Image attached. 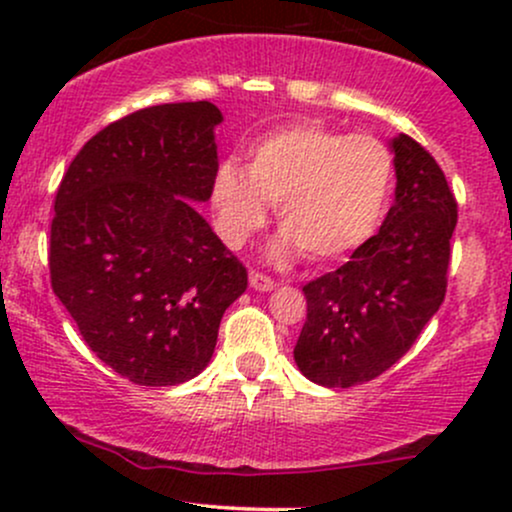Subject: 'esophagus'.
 <instances>
[{"instance_id":"esophagus-1","label":"esophagus","mask_w":512,"mask_h":512,"mask_svg":"<svg viewBox=\"0 0 512 512\" xmlns=\"http://www.w3.org/2000/svg\"><path fill=\"white\" fill-rule=\"evenodd\" d=\"M250 286L255 291H272L276 289V281L262 272H250Z\"/></svg>"}]
</instances>
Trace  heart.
<instances>
[{
	"mask_svg": "<svg viewBox=\"0 0 512 512\" xmlns=\"http://www.w3.org/2000/svg\"><path fill=\"white\" fill-rule=\"evenodd\" d=\"M245 170L223 161L211 180L216 231L243 248L276 207L279 260L303 252L310 262H342L383 226L395 190L392 151L370 134H344L303 120L272 129L248 149Z\"/></svg>",
	"mask_w": 512,
	"mask_h": 512,
	"instance_id": "heart-1",
	"label": "heart"
}]
</instances>
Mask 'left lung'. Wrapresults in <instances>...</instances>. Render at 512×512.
Here are the masks:
<instances>
[{
	"mask_svg": "<svg viewBox=\"0 0 512 512\" xmlns=\"http://www.w3.org/2000/svg\"><path fill=\"white\" fill-rule=\"evenodd\" d=\"M395 204L366 248L303 286L308 317L293 358L308 380L354 387L378 378L411 349L448 289L457 202L443 170L399 134Z\"/></svg>",
	"mask_w": 512,
	"mask_h": 512,
	"instance_id": "obj_1",
	"label": "left lung"
}]
</instances>
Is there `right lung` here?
<instances>
[{
    "mask_svg": "<svg viewBox=\"0 0 512 512\" xmlns=\"http://www.w3.org/2000/svg\"><path fill=\"white\" fill-rule=\"evenodd\" d=\"M209 101L113 122L69 163L50 226V281L81 337L134 385H180L214 354L248 272L192 202L219 168Z\"/></svg>",
    "mask_w": 512,
    "mask_h": 512,
    "instance_id": "right-lung-1",
    "label": "right lung"
}]
</instances>
